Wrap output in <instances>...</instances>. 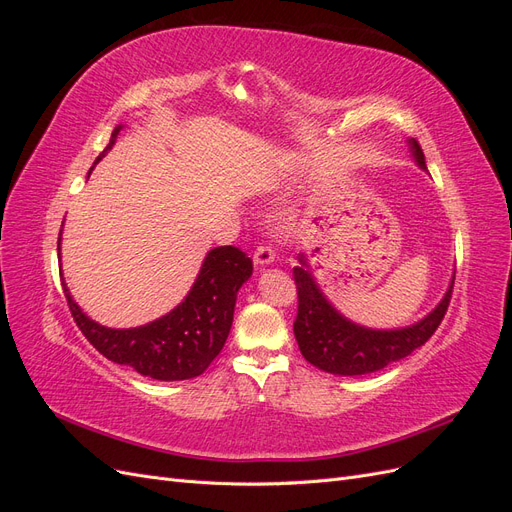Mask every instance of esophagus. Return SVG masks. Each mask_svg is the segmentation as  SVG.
<instances>
[{
  "label": "esophagus",
  "mask_w": 512,
  "mask_h": 512,
  "mask_svg": "<svg viewBox=\"0 0 512 512\" xmlns=\"http://www.w3.org/2000/svg\"><path fill=\"white\" fill-rule=\"evenodd\" d=\"M273 260H275V252H273L271 245H267V243L256 245V250H254V262H256V265H271Z\"/></svg>",
  "instance_id": "34e87169"
}]
</instances>
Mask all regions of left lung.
Listing matches in <instances>:
<instances>
[{"mask_svg": "<svg viewBox=\"0 0 512 512\" xmlns=\"http://www.w3.org/2000/svg\"><path fill=\"white\" fill-rule=\"evenodd\" d=\"M412 149L418 166L427 168L421 145L412 141ZM299 262L301 265L292 269L299 297L294 337L309 363L337 376L371 374V371H378L421 348L440 327L453 297L455 280L440 305L425 320L399 331H371L339 316L318 290L303 254L299 256Z\"/></svg>", "mask_w": 512, "mask_h": 512, "instance_id": "1", "label": "left lung"}]
</instances>
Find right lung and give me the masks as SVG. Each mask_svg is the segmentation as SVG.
I'll list each match as a JSON object with an SVG mask.
<instances>
[{"instance_id":"obj_1","label":"right lung","mask_w":512,"mask_h":512,"mask_svg":"<svg viewBox=\"0 0 512 512\" xmlns=\"http://www.w3.org/2000/svg\"><path fill=\"white\" fill-rule=\"evenodd\" d=\"M119 130L121 126L113 130L102 156L115 145ZM250 275L252 258L239 247H215L185 301L170 314L136 329H106L81 312L66 284L64 294L76 327L108 361L128 365L153 380H188L203 374L224 348L237 292Z\"/></svg>"}]
</instances>
